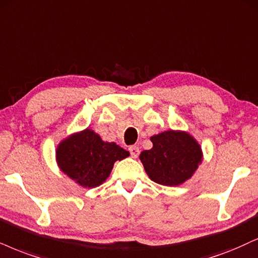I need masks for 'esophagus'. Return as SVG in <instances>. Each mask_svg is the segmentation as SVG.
Segmentation results:
<instances>
[{"label":"esophagus","mask_w":258,"mask_h":258,"mask_svg":"<svg viewBox=\"0 0 258 258\" xmlns=\"http://www.w3.org/2000/svg\"><path fill=\"white\" fill-rule=\"evenodd\" d=\"M129 152H130V155H132L133 158H138V155L140 153V149L138 146H130Z\"/></svg>","instance_id":"obj_1"}]
</instances>
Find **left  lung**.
I'll return each instance as SVG.
<instances>
[{"label":"left lung","mask_w":258,"mask_h":258,"mask_svg":"<svg viewBox=\"0 0 258 258\" xmlns=\"http://www.w3.org/2000/svg\"><path fill=\"white\" fill-rule=\"evenodd\" d=\"M153 148L140 154L146 172L161 185H179L192 176L202 161L196 140L184 132L168 130L151 138Z\"/></svg>","instance_id":"8db88e82"}]
</instances>
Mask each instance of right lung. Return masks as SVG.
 Wrapping results in <instances>:
<instances>
[{
  "label": "right lung",
  "instance_id": "obj_1",
  "mask_svg": "<svg viewBox=\"0 0 258 258\" xmlns=\"http://www.w3.org/2000/svg\"><path fill=\"white\" fill-rule=\"evenodd\" d=\"M128 155V151L114 142H104L90 129L63 140L56 151L59 168L85 187L100 185L110 176L114 161Z\"/></svg>",
  "mask_w": 258,
  "mask_h": 258
}]
</instances>
